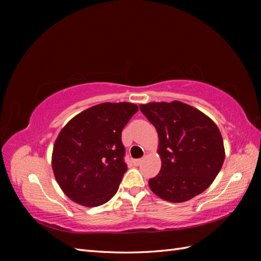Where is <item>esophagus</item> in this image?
<instances>
[{
  "label": "esophagus",
  "instance_id": "34e87169",
  "mask_svg": "<svg viewBox=\"0 0 261 261\" xmlns=\"http://www.w3.org/2000/svg\"><path fill=\"white\" fill-rule=\"evenodd\" d=\"M141 162H143V159H137V160H133V164L135 165V167H138V165L141 164Z\"/></svg>",
  "mask_w": 261,
  "mask_h": 261
}]
</instances>
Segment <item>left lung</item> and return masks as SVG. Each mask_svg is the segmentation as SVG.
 Masks as SVG:
<instances>
[{"instance_id": "obj_1", "label": "left lung", "mask_w": 261, "mask_h": 261, "mask_svg": "<svg viewBox=\"0 0 261 261\" xmlns=\"http://www.w3.org/2000/svg\"><path fill=\"white\" fill-rule=\"evenodd\" d=\"M140 111L159 136L162 165L149 187L163 200L184 202L212 184L224 162L223 139L216 123L179 101L150 102Z\"/></svg>"}]
</instances>
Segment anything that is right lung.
<instances>
[{"instance_id": "add662e5", "label": "right lung", "mask_w": 261, "mask_h": 261, "mask_svg": "<svg viewBox=\"0 0 261 261\" xmlns=\"http://www.w3.org/2000/svg\"><path fill=\"white\" fill-rule=\"evenodd\" d=\"M138 107L106 102L74 116L60 132L52 152L55 179L85 207H98L116 194L127 171L122 130Z\"/></svg>"}]
</instances>
